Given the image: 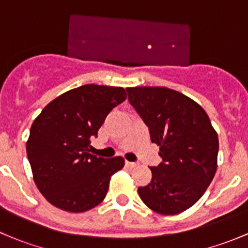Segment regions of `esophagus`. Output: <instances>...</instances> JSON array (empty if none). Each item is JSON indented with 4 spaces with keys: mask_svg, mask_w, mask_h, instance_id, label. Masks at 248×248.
Returning a JSON list of instances; mask_svg holds the SVG:
<instances>
[{
    "mask_svg": "<svg viewBox=\"0 0 248 248\" xmlns=\"http://www.w3.org/2000/svg\"><path fill=\"white\" fill-rule=\"evenodd\" d=\"M138 166V163H134V162H128L126 161V167H128V168H136V167Z\"/></svg>",
    "mask_w": 248,
    "mask_h": 248,
    "instance_id": "34e87169",
    "label": "esophagus"
}]
</instances>
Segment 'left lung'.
Returning a JSON list of instances; mask_svg holds the SVG:
<instances>
[{
    "label": "left lung",
    "mask_w": 248,
    "mask_h": 248,
    "mask_svg": "<svg viewBox=\"0 0 248 248\" xmlns=\"http://www.w3.org/2000/svg\"><path fill=\"white\" fill-rule=\"evenodd\" d=\"M126 90L162 157L158 166L150 168L152 179L139 187V197L157 214L184 212L202 198L215 176L216 131L206 111L181 92L162 86Z\"/></svg>",
    "instance_id": "left-lung-1"
}]
</instances>
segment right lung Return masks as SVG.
Returning <instances> with one entry per match:
<instances>
[{
    "instance_id": "right-lung-1",
    "label": "right lung",
    "mask_w": 248,
    "mask_h": 248,
    "mask_svg": "<svg viewBox=\"0 0 248 248\" xmlns=\"http://www.w3.org/2000/svg\"><path fill=\"white\" fill-rule=\"evenodd\" d=\"M126 98L124 87L82 85L52 99L34 119L27 157L34 184L50 204L78 214L103 202L124 159L89 154L90 138Z\"/></svg>"
}]
</instances>
